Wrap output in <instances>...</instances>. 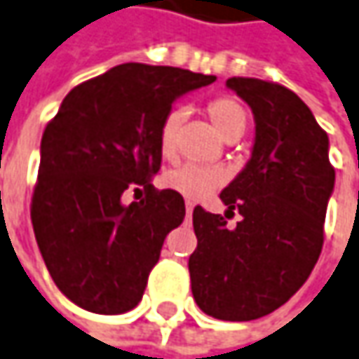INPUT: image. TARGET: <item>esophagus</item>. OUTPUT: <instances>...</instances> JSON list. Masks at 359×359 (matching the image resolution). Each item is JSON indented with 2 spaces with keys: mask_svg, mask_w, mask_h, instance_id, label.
Instances as JSON below:
<instances>
[{
  "mask_svg": "<svg viewBox=\"0 0 359 359\" xmlns=\"http://www.w3.org/2000/svg\"><path fill=\"white\" fill-rule=\"evenodd\" d=\"M184 210H187V213H193V210H195V203H193V201H187V203H184Z\"/></svg>",
  "mask_w": 359,
  "mask_h": 359,
  "instance_id": "obj_1",
  "label": "esophagus"
}]
</instances>
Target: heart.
I'll use <instances>...</instances> for the list:
<instances>
[{"label":"heart","mask_w":359,"mask_h":359,"mask_svg":"<svg viewBox=\"0 0 359 359\" xmlns=\"http://www.w3.org/2000/svg\"><path fill=\"white\" fill-rule=\"evenodd\" d=\"M205 113L213 123V127L219 131L226 140H238L246 131L248 114L241 100L232 96H217L208 102ZM179 113H168L158 129V149L164 158H172L177 151V137H179ZM226 182V172L215 166H201V164H180L177 168H170L164 172L162 184L175 193L182 195L184 199L199 201L208 197L217 187Z\"/></svg>","instance_id":"obj_1"}]
</instances>
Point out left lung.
I'll return each mask as SVG.
<instances>
[{"mask_svg":"<svg viewBox=\"0 0 359 359\" xmlns=\"http://www.w3.org/2000/svg\"><path fill=\"white\" fill-rule=\"evenodd\" d=\"M226 86L255 114V146L245 170L219 193L226 215L193 210L189 273L205 314L255 320L285 304L316 265L335 168L325 129L290 88L257 78ZM234 211L243 219L228 229Z\"/></svg>","mask_w":359,"mask_h":359,"instance_id":"left-lung-1","label":"left lung"}]
</instances>
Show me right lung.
<instances>
[{"mask_svg": "<svg viewBox=\"0 0 359 359\" xmlns=\"http://www.w3.org/2000/svg\"><path fill=\"white\" fill-rule=\"evenodd\" d=\"M215 76L123 63L76 86L45 127L30 217L55 285L96 314H123L144 296L184 201L156 189L158 129L180 94ZM133 188L140 202L125 206Z\"/></svg>", "mask_w": 359, "mask_h": 359, "instance_id": "add662e5", "label": "right lung"}]
</instances>
